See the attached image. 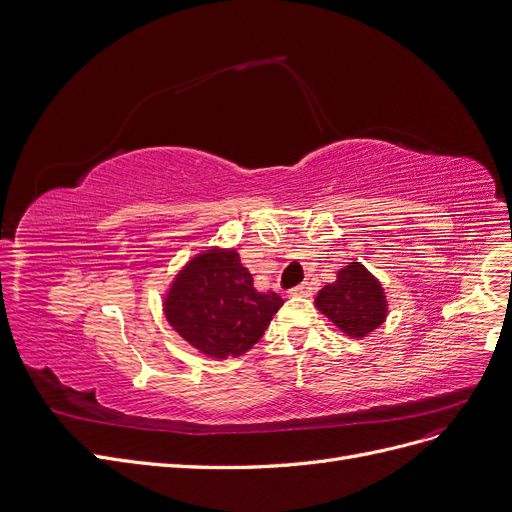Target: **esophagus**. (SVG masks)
I'll return each instance as SVG.
<instances>
[{"mask_svg": "<svg viewBox=\"0 0 512 512\" xmlns=\"http://www.w3.org/2000/svg\"><path fill=\"white\" fill-rule=\"evenodd\" d=\"M291 295L293 297H310L312 295V285H308V282H301V285L291 289Z\"/></svg>", "mask_w": 512, "mask_h": 512, "instance_id": "esophagus-1", "label": "esophagus"}]
</instances>
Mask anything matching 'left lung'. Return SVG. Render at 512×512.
<instances>
[{"instance_id":"left-lung-1","label":"left lung","mask_w":512,"mask_h":512,"mask_svg":"<svg viewBox=\"0 0 512 512\" xmlns=\"http://www.w3.org/2000/svg\"><path fill=\"white\" fill-rule=\"evenodd\" d=\"M316 308L346 335L365 337L386 320V295L377 278L352 261L318 293Z\"/></svg>"}]
</instances>
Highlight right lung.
<instances>
[{
	"instance_id": "add662e5",
	"label": "right lung",
	"mask_w": 512,
	"mask_h": 512,
	"mask_svg": "<svg viewBox=\"0 0 512 512\" xmlns=\"http://www.w3.org/2000/svg\"><path fill=\"white\" fill-rule=\"evenodd\" d=\"M282 297L259 293L236 251H206L187 263L166 299L168 323L200 352L227 358L253 348Z\"/></svg>"
}]
</instances>
